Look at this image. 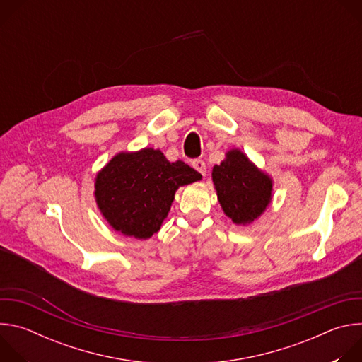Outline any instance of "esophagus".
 <instances>
[{
    "label": "esophagus",
    "instance_id": "34e87169",
    "mask_svg": "<svg viewBox=\"0 0 362 362\" xmlns=\"http://www.w3.org/2000/svg\"><path fill=\"white\" fill-rule=\"evenodd\" d=\"M192 166L202 175V176H204L206 175V163L202 160V159H196V160H193L192 162Z\"/></svg>",
    "mask_w": 362,
    "mask_h": 362
}]
</instances>
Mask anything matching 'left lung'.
<instances>
[{"mask_svg":"<svg viewBox=\"0 0 362 362\" xmlns=\"http://www.w3.org/2000/svg\"><path fill=\"white\" fill-rule=\"evenodd\" d=\"M212 179L219 203L236 225H247L259 218L272 199V180L245 154L235 148L214 168Z\"/></svg>","mask_w":362,"mask_h":362,"instance_id":"8db88e82","label":"left lung"}]
</instances>
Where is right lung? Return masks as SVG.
<instances>
[{"label":"right lung","instance_id":"right-lung-1","mask_svg":"<svg viewBox=\"0 0 362 362\" xmlns=\"http://www.w3.org/2000/svg\"><path fill=\"white\" fill-rule=\"evenodd\" d=\"M202 175L182 160L170 163L160 150L119 153L95 177V202L106 221L126 236L148 239L168 216L180 186Z\"/></svg>","mask_w":362,"mask_h":362}]
</instances>
